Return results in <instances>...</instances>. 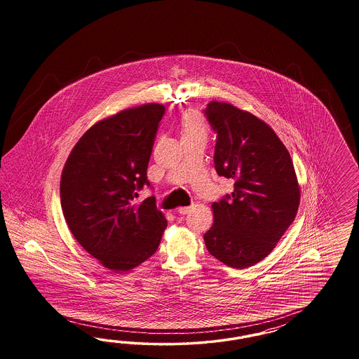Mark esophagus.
Returning <instances> with one entry per match:
<instances>
[{"label":"esophagus","instance_id":"1","mask_svg":"<svg viewBox=\"0 0 359 359\" xmlns=\"http://www.w3.org/2000/svg\"><path fill=\"white\" fill-rule=\"evenodd\" d=\"M192 205H191V207H182V208H177V213H179V215H183V216H184V215H188V213H189V212H191V210H192Z\"/></svg>","mask_w":359,"mask_h":359}]
</instances>
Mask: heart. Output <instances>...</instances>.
Instances as JSON below:
<instances>
[{
	"label": "heart",
	"mask_w": 359,
	"mask_h": 359,
	"mask_svg": "<svg viewBox=\"0 0 359 359\" xmlns=\"http://www.w3.org/2000/svg\"><path fill=\"white\" fill-rule=\"evenodd\" d=\"M179 133L182 141L191 138H207V121L198 110L188 109L179 121Z\"/></svg>",
	"instance_id": "1"
}]
</instances>
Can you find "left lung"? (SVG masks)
<instances>
[{"instance_id": "left-lung-1", "label": "left lung", "mask_w": 359, "mask_h": 359, "mask_svg": "<svg viewBox=\"0 0 359 359\" xmlns=\"http://www.w3.org/2000/svg\"><path fill=\"white\" fill-rule=\"evenodd\" d=\"M217 134L215 167L234 180L231 195L212 204L208 251L233 269L266 258L294 222L300 188L290 152L271 128L246 110L212 101L204 110Z\"/></svg>"}]
</instances>
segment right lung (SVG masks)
<instances>
[{
  "label": "right lung",
  "mask_w": 359,
  "mask_h": 359,
  "mask_svg": "<svg viewBox=\"0 0 359 359\" xmlns=\"http://www.w3.org/2000/svg\"><path fill=\"white\" fill-rule=\"evenodd\" d=\"M163 105L126 109L95 123L65 162L60 203L67 225L86 250L114 272L129 271L156 251L167 219L155 197L133 203L147 165Z\"/></svg>",
  "instance_id": "1"
}]
</instances>
